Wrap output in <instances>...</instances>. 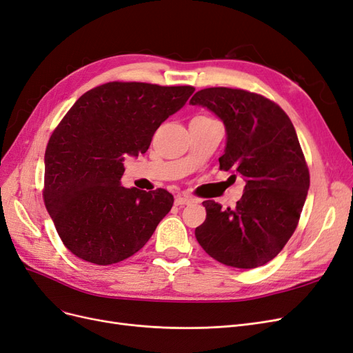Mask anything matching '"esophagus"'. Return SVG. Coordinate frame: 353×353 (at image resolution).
Instances as JSON below:
<instances>
[{"mask_svg":"<svg viewBox=\"0 0 353 353\" xmlns=\"http://www.w3.org/2000/svg\"><path fill=\"white\" fill-rule=\"evenodd\" d=\"M191 203H194V199L190 196H176L175 197L176 206H185V205H191Z\"/></svg>","mask_w":353,"mask_h":353,"instance_id":"1","label":"esophagus"}]
</instances>
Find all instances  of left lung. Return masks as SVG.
Instances as JSON below:
<instances>
[{"label":"left lung","instance_id":"1","mask_svg":"<svg viewBox=\"0 0 353 353\" xmlns=\"http://www.w3.org/2000/svg\"><path fill=\"white\" fill-rule=\"evenodd\" d=\"M190 104L222 121L227 143L219 168L245 181L234 209L203 201L206 221L196 239L223 265L258 268L283 250L307 196L309 170L294 126L280 105L244 90H200Z\"/></svg>","mask_w":353,"mask_h":353}]
</instances>
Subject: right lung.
Masks as SVG:
<instances>
[{"mask_svg": "<svg viewBox=\"0 0 353 353\" xmlns=\"http://www.w3.org/2000/svg\"><path fill=\"white\" fill-rule=\"evenodd\" d=\"M193 92L109 82L81 95L63 117L46 150L44 201L63 244L79 259L112 265L130 258L168 215L169 191L122 185L123 160L145 153L157 128Z\"/></svg>", "mask_w": 353, "mask_h": 353, "instance_id": "1", "label": "right lung"}]
</instances>
